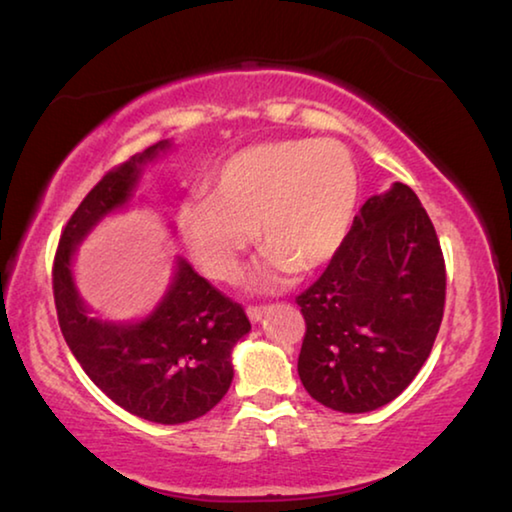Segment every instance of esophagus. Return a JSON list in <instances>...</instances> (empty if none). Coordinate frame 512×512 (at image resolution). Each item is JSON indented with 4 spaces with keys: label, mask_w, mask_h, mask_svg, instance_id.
<instances>
[{
    "label": "esophagus",
    "mask_w": 512,
    "mask_h": 512,
    "mask_svg": "<svg viewBox=\"0 0 512 512\" xmlns=\"http://www.w3.org/2000/svg\"><path fill=\"white\" fill-rule=\"evenodd\" d=\"M267 311H270V306H254V304L247 306V315H249V320L254 322V324L261 322L263 317L267 315Z\"/></svg>",
    "instance_id": "esophagus-1"
}]
</instances>
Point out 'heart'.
<instances>
[{"instance_id":"1","label":"heart","mask_w":512,"mask_h":512,"mask_svg":"<svg viewBox=\"0 0 512 512\" xmlns=\"http://www.w3.org/2000/svg\"><path fill=\"white\" fill-rule=\"evenodd\" d=\"M358 174L335 140H276L240 149L206 183L208 201L186 204L179 226L190 256L215 281H231L254 240L272 270L322 267L354 217Z\"/></svg>"}]
</instances>
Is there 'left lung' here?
<instances>
[{"instance_id": "left-lung-1", "label": "left lung", "mask_w": 512, "mask_h": 512, "mask_svg": "<svg viewBox=\"0 0 512 512\" xmlns=\"http://www.w3.org/2000/svg\"><path fill=\"white\" fill-rule=\"evenodd\" d=\"M445 292V256L415 192L395 183L367 199L320 279L295 299L308 395L340 413L390 404L431 354Z\"/></svg>"}]
</instances>
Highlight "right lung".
<instances>
[{
  "label": "right lung",
  "mask_w": 512,
  "mask_h": 512,
  "mask_svg": "<svg viewBox=\"0 0 512 512\" xmlns=\"http://www.w3.org/2000/svg\"><path fill=\"white\" fill-rule=\"evenodd\" d=\"M165 147L167 140L111 167L83 197L58 240L52 288L63 338L92 383L131 415L181 424L229 390L231 349L251 329L245 308L179 261L170 292L145 322L106 324L86 315L70 272L83 236L129 199L140 167Z\"/></svg>",
  "instance_id": "add662e5"
}]
</instances>
